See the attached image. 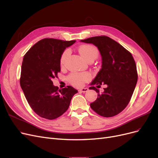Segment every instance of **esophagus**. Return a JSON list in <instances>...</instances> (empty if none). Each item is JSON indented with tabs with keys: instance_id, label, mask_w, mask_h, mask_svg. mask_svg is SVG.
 <instances>
[{
	"instance_id": "1",
	"label": "esophagus",
	"mask_w": 158,
	"mask_h": 158,
	"mask_svg": "<svg viewBox=\"0 0 158 158\" xmlns=\"http://www.w3.org/2000/svg\"><path fill=\"white\" fill-rule=\"evenodd\" d=\"M79 91H80V92H81L85 93V92H88V88H80L79 89Z\"/></svg>"
}]
</instances>
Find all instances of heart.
I'll return each mask as SVG.
<instances>
[{
  "label": "heart",
  "instance_id": "b5f03b06",
  "mask_svg": "<svg viewBox=\"0 0 158 158\" xmlns=\"http://www.w3.org/2000/svg\"><path fill=\"white\" fill-rule=\"evenodd\" d=\"M78 52L83 58L88 60L90 59H95L98 56L99 51L97 47L92 45H82L78 48ZM69 51H64L60 57V65L64 66L65 61L67 59L69 55ZM90 78V74L87 73H73L69 75V82L74 86L80 87L83 84Z\"/></svg>",
  "mask_w": 158,
  "mask_h": 158
}]
</instances>
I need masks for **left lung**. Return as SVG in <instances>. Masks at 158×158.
<instances>
[{
    "label": "left lung",
    "instance_id": "left-lung-1",
    "mask_svg": "<svg viewBox=\"0 0 158 158\" xmlns=\"http://www.w3.org/2000/svg\"><path fill=\"white\" fill-rule=\"evenodd\" d=\"M80 41L96 46L102 56V69L90 85L89 89L98 93L90 107L99 115H117L127 106L138 80L136 66L133 56L125 48L107 36H95ZM106 84L104 92L97 88Z\"/></svg>",
    "mask_w": 158,
    "mask_h": 158
}]
</instances>
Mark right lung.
Returning <instances> with one entry per match:
<instances>
[{"instance_id": "obj_1", "label": "right lung", "mask_w": 158, "mask_h": 158, "mask_svg": "<svg viewBox=\"0 0 158 158\" xmlns=\"http://www.w3.org/2000/svg\"><path fill=\"white\" fill-rule=\"evenodd\" d=\"M75 42L45 38L32 46L23 56L20 86L30 106L41 117L52 120L62 115L78 92L70 85L59 89L52 82L60 71L62 54Z\"/></svg>"}]
</instances>
